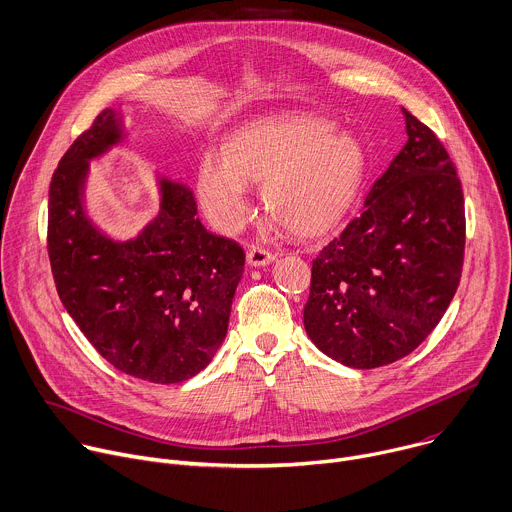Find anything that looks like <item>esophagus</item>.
Here are the masks:
<instances>
[{"instance_id":"34e87169","label":"esophagus","mask_w":512,"mask_h":512,"mask_svg":"<svg viewBox=\"0 0 512 512\" xmlns=\"http://www.w3.org/2000/svg\"><path fill=\"white\" fill-rule=\"evenodd\" d=\"M273 259H275V255H273L269 249H263V247H259V245H253V247H249V251H247V263H249L251 267L269 265Z\"/></svg>"}]
</instances>
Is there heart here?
Wrapping results in <instances>:
<instances>
[{
  "label": "heart",
  "mask_w": 512,
  "mask_h": 512,
  "mask_svg": "<svg viewBox=\"0 0 512 512\" xmlns=\"http://www.w3.org/2000/svg\"><path fill=\"white\" fill-rule=\"evenodd\" d=\"M366 175L364 146L323 118L289 114L229 136L223 158L199 162V195L209 217L237 229L249 215V183H261L265 213L297 237L329 231L352 207Z\"/></svg>",
  "instance_id": "obj_1"
}]
</instances>
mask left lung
Instances as JSON below:
<instances>
[{"label": "left lung", "instance_id": "obj_1", "mask_svg": "<svg viewBox=\"0 0 512 512\" xmlns=\"http://www.w3.org/2000/svg\"><path fill=\"white\" fill-rule=\"evenodd\" d=\"M408 142L372 185L360 217L311 263L303 323L331 360L372 370L412 354L462 275L466 219L456 166L404 110Z\"/></svg>", "mask_w": 512, "mask_h": 512}]
</instances>
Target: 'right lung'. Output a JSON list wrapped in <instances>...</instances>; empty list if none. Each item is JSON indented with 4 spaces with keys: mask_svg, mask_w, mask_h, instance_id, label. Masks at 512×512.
<instances>
[{
    "mask_svg": "<svg viewBox=\"0 0 512 512\" xmlns=\"http://www.w3.org/2000/svg\"><path fill=\"white\" fill-rule=\"evenodd\" d=\"M120 140L118 114L106 108L54 170L52 275L66 311L108 364L152 384H179L221 348L245 253L207 231L193 193L166 179L160 213L136 239L104 237L82 209V191L88 160Z\"/></svg>",
    "mask_w": 512,
    "mask_h": 512,
    "instance_id": "right-lung-1",
    "label": "right lung"
}]
</instances>
